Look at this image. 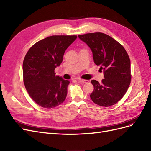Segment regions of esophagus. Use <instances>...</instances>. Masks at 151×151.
<instances>
[{"label": "esophagus", "mask_w": 151, "mask_h": 151, "mask_svg": "<svg viewBox=\"0 0 151 151\" xmlns=\"http://www.w3.org/2000/svg\"><path fill=\"white\" fill-rule=\"evenodd\" d=\"M79 82H80L81 83H83V84H86V83H88L89 81L88 80H84V79H78Z\"/></svg>", "instance_id": "esophagus-1"}]
</instances>
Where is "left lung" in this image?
Masks as SVG:
<instances>
[{"instance_id":"left-lung-1","label":"left lung","mask_w":151,"mask_h":151,"mask_svg":"<svg viewBox=\"0 0 151 151\" xmlns=\"http://www.w3.org/2000/svg\"><path fill=\"white\" fill-rule=\"evenodd\" d=\"M78 37L90 48L95 64L104 74L101 83L91 81L94 91L90 97L99 106H112L123 98L130 84L129 57L121 44L106 34L87 33Z\"/></svg>"}]
</instances>
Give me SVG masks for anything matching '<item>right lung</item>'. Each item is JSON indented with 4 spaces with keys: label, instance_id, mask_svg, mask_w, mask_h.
<instances>
[{
    "label": "right lung",
    "instance_id": "add662e5",
    "mask_svg": "<svg viewBox=\"0 0 151 151\" xmlns=\"http://www.w3.org/2000/svg\"><path fill=\"white\" fill-rule=\"evenodd\" d=\"M77 36H51L32 46L24 57L22 73L25 88L40 106L55 108L65 101L69 81L55 76L65 50Z\"/></svg>",
    "mask_w": 151,
    "mask_h": 151
}]
</instances>
